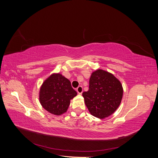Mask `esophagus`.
I'll return each instance as SVG.
<instances>
[{
    "label": "esophagus",
    "mask_w": 158,
    "mask_h": 158,
    "mask_svg": "<svg viewBox=\"0 0 158 158\" xmlns=\"http://www.w3.org/2000/svg\"><path fill=\"white\" fill-rule=\"evenodd\" d=\"M76 91H77V92H78L79 94H82V92H83L82 86H81V85H80V86H78V87L77 88V89H76Z\"/></svg>",
    "instance_id": "1"
}]
</instances>
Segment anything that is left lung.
I'll use <instances>...</instances> for the list:
<instances>
[{"label": "left lung", "mask_w": 158, "mask_h": 158, "mask_svg": "<svg viewBox=\"0 0 158 158\" xmlns=\"http://www.w3.org/2000/svg\"><path fill=\"white\" fill-rule=\"evenodd\" d=\"M123 94L119 80L112 74L99 69L91 75L89 89L82 93V96L89 113L95 117L104 118L116 111Z\"/></svg>", "instance_id": "8db88e82"}]
</instances>
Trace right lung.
I'll use <instances>...</instances> for the list:
<instances>
[{
  "mask_svg": "<svg viewBox=\"0 0 158 158\" xmlns=\"http://www.w3.org/2000/svg\"><path fill=\"white\" fill-rule=\"evenodd\" d=\"M76 95L67 78L60 74H52L41 85L40 101L47 111L60 115L66 111L70 99Z\"/></svg>",
  "mask_w": 158,
  "mask_h": 158,
  "instance_id": "right-lung-1",
  "label": "right lung"
}]
</instances>
